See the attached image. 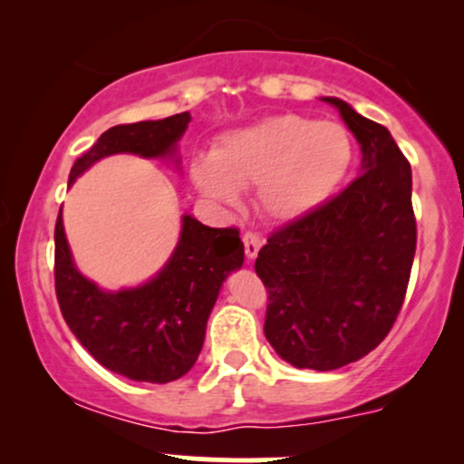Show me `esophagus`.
<instances>
[{
  "instance_id": "1",
  "label": "esophagus",
  "mask_w": 464,
  "mask_h": 464,
  "mask_svg": "<svg viewBox=\"0 0 464 464\" xmlns=\"http://www.w3.org/2000/svg\"><path fill=\"white\" fill-rule=\"evenodd\" d=\"M242 242H244V253H246V257L248 259L257 257L259 248H262V237L255 236V233H244Z\"/></svg>"
}]
</instances>
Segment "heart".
Wrapping results in <instances>:
<instances>
[{
    "label": "heart",
    "mask_w": 464,
    "mask_h": 464,
    "mask_svg": "<svg viewBox=\"0 0 464 464\" xmlns=\"http://www.w3.org/2000/svg\"><path fill=\"white\" fill-rule=\"evenodd\" d=\"M353 161V141L338 121L270 115L218 140L211 159L191 161L196 189L220 209H236L257 185V207L275 222L312 214L338 189Z\"/></svg>",
    "instance_id": "heart-1"
}]
</instances>
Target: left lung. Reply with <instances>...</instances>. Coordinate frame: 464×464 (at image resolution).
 Returning <instances> with one entry per match:
<instances>
[{
  "label": "left lung",
  "mask_w": 464,
  "mask_h": 464,
  "mask_svg": "<svg viewBox=\"0 0 464 464\" xmlns=\"http://www.w3.org/2000/svg\"><path fill=\"white\" fill-rule=\"evenodd\" d=\"M360 143V177L343 194L270 236L255 270L268 287L264 334L296 369L334 371L391 332L417 248L412 169L386 126L340 98Z\"/></svg>",
  "instance_id": "8db88e82"
}]
</instances>
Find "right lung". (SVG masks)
<instances>
[{"label": "right lung", "instance_id": "obj_1", "mask_svg": "<svg viewBox=\"0 0 464 464\" xmlns=\"http://www.w3.org/2000/svg\"><path fill=\"white\" fill-rule=\"evenodd\" d=\"M189 121L185 111L165 120L113 126L73 163L69 188L111 154L163 159L179 172V141ZM54 244L56 296L69 329L106 369L150 384L179 380L196 364L222 284L244 264V244L236 228L205 227L191 214L180 216L179 242L161 270L140 285L120 290H104L80 273L63 209Z\"/></svg>", "mask_w": 464, "mask_h": 464}]
</instances>
